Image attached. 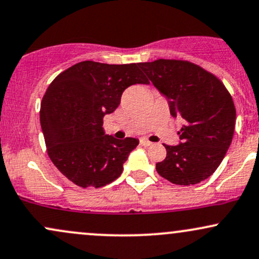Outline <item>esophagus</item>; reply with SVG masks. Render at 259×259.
Segmentation results:
<instances>
[{"label": "esophagus", "mask_w": 259, "mask_h": 259, "mask_svg": "<svg viewBox=\"0 0 259 259\" xmlns=\"http://www.w3.org/2000/svg\"><path fill=\"white\" fill-rule=\"evenodd\" d=\"M140 144H141L142 146L148 147V146H151V145H152V142L148 141V140H146V139H141V140H140Z\"/></svg>", "instance_id": "34e87169"}]
</instances>
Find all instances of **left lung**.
<instances>
[{
    "label": "left lung",
    "instance_id": "1",
    "mask_svg": "<svg viewBox=\"0 0 259 259\" xmlns=\"http://www.w3.org/2000/svg\"><path fill=\"white\" fill-rule=\"evenodd\" d=\"M168 101L174 118L185 124L177 146L164 145L167 157L156 164L175 185H195L219 167L233 140L236 111L227 89L213 74L187 61L157 59L139 63Z\"/></svg>",
    "mask_w": 259,
    "mask_h": 259
}]
</instances>
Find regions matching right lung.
Wrapping results in <instances>:
<instances>
[{
  "label": "right lung",
  "mask_w": 259,
  "mask_h": 259,
  "mask_svg": "<svg viewBox=\"0 0 259 259\" xmlns=\"http://www.w3.org/2000/svg\"><path fill=\"white\" fill-rule=\"evenodd\" d=\"M150 84L139 64L85 61L51 82L41 102L40 123L47 153L64 177L80 187H101L120 177L139 140L103 132V117L119 106L129 86Z\"/></svg>",
  "instance_id": "right-lung-1"
}]
</instances>
